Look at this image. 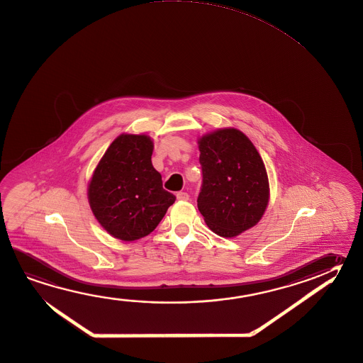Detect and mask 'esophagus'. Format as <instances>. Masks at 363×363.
Wrapping results in <instances>:
<instances>
[{
    "instance_id": "obj_1",
    "label": "esophagus",
    "mask_w": 363,
    "mask_h": 363,
    "mask_svg": "<svg viewBox=\"0 0 363 363\" xmlns=\"http://www.w3.org/2000/svg\"><path fill=\"white\" fill-rule=\"evenodd\" d=\"M177 200H181V201H187L189 199H190V196H189V194L187 192H184V191H179V192H177Z\"/></svg>"
}]
</instances>
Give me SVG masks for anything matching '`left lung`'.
Segmentation results:
<instances>
[{
    "mask_svg": "<svg viewBox=\"0 0 363 363\" xmlns=\"http://www.w3.org/2000/svg\"><path fill=\"white\" fill-rule=\"evenodd\" d=\"M203 186L197 208L214 233L233 238L260 222L269 203L267 168L246 135L219 128L197 140Z\"/></svg>",
    "mask_w": 363,
    "mask_h": 363,
    "instance_id": "8db88e82",
    "label": "left lung"
}]
</instances>
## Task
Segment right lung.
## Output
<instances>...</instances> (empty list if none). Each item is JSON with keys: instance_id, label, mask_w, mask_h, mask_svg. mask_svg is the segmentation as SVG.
I'll list each match as a JSON object with an SVG mask.
<instances>
[{"instance_id": "1", "label": "right lung", "mask_w": 363, "mask_h": 363, "mask_svg": "<svg viewBox=\"0 0 363 363\" xmlns=\"http://www.w3.org/2000/svg\"><path fill=\"white\" fill-rule=\"evenodd\" d=\"M154 144L144 134L117 136L88 184L90 209L109 235L131 242L152 233L176 196L152 164Z\"/></svg>"}]
</instances>
